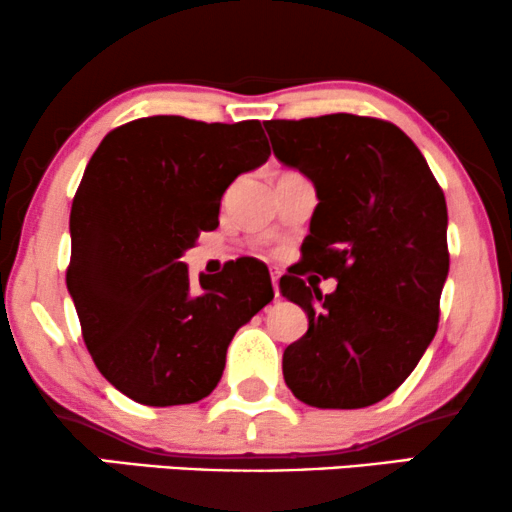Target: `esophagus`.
Instances as JSON below:
<instances>
[{"instance_id": "34e87169", "label": "esophagus", "mask_w": 512, "mask_h": 512, "mask_svg": "<svg viewBox=\"0 0 512 512\" xmlns=\"http://www.w3.org/2000/svg\"><path fill=\"white\" fill-rule=\"evenodd\" d=\"M270 277H272V289H275V298H279V277H282V272L272 270Z\"/></svg>"}]
</instances>
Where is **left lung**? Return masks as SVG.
Listing matches in <instances>:
<instances>
[{
    "instance_id": "8db88e82",
    "label": "left lung",
    "mask_w": 512,
    "mask_h": 512,
    "mask_svg": "<svg viewBox=\"0 0 512 512\" xmlns=\"http://www.w3.org/2000/svg\"><path fill=\"white\" fill-rule=\"evenodd\" d=\"M263 125L277 160L317 188L303 261L338 279L326 296L296 275L279 279L310 319L284 349L286 387L312 408H366L401 387L438 331L450 270L443 188L415 142L382 118Z\"/></svg>"
}]
</instances>
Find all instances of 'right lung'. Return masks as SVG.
I'll use <instances>...</instances> for the list:
<instances>
[{"mask_svg": "<svg viewBox=\"0 0 512 512\" xmlns=\"http://www.w3.org/2000/svg\"><path fill=\"white\" fill-rule=\"evenodd\" d=\"M270 156L261 121L137 118L114 128L76 188L67 289L95 366L153 408L209 396L237 328L275 298L270 272L237 258L193 289L179 261L219 226L221 195Z\"/></svg>", "mask_w": 512, "mask_h": 512, "instance_id": "obj_1", "label": "right lung"}]
</instances>
